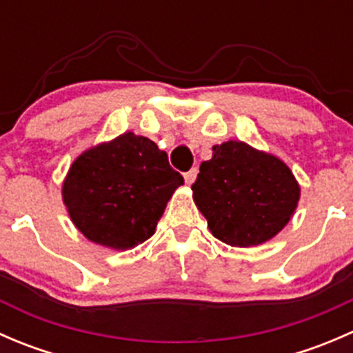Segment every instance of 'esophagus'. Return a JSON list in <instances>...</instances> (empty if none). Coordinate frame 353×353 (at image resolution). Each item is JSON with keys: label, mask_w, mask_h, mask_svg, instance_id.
Instances as JSON below:
<instances>
[{"label": "esophagus", "mask_w": 353, "mask_h": 353, "mask_svg": "<svg viewBox=\"0 0 353 353\" xmlns=\"http://www.w3.org/2000/svg\"><path fill=\"white\" fill-rule=\"evenodd\" d=\"M196 176H198V170L196 169H191L190 172H186L184 174V181H186V184H193L194 181H196Z\"/></svg>", "instance_id": "1"}]
</instances>
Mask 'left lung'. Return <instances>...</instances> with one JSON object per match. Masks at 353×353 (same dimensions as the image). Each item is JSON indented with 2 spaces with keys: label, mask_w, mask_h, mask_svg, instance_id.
Returning a JSON list of instances; mask_svg holds the SVG:
<instances>
[{
  "label": "left lung",
  "mask_w": 353,
  "mask_h": 353,
  "mask_svg": "<svg viewBox=\"0 0 353 353\" xmlns=\"http://www.w3.org/2000/svg\"><path fill=\"white\" fill-rule=\"evenodd\" d=\"M191 190L213 237L234 248L273 239L301 199V186L280 157L236 140L213 147Z\"/></svg>",
  "instance_id": "left-lung-1"
}]
</instances>
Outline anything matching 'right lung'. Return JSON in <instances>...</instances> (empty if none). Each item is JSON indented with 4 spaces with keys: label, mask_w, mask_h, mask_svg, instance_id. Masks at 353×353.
Masks as SVG:
<instances>
[{
    "label": "right lung",
    "mask_w": 353,
    "mask_h": 353,
    "mask_svg": "<svg viewBox=\"0 0 353 353\" xmlns=\"http://www.w3.org/2000/svg\"><path fill=\"white\" fill-rule=\"evenodd\" d=\"M184 179L155 141L128 133L73 160L61 194L73 225L92 243L126 251L155 234Z\"/></svg>",
    "instance_id": "right-lung-1"
}]
</instances>
